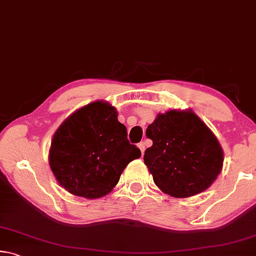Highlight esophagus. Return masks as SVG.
Listing matches in <instances>:
<instances>
[{"mask_svg":"<svg viewBox=\"0 0 256 256\" xmlns=\"http://www.w3.org/2000/svg\"><path fill=\"white\" fill-rule=\"evenodd\" d=\"M138 149L141 150V154H142V156H144V150H146V146H144V142H140V144H138Z\"/></svg>","mask_w":256,"mask_h":256,"instance_id":"esophagus-1","label":"esophagus"}]
</instances>
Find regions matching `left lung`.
<instances>
[{
    "instance_id": "obj_1",
    "label": "left lung",
    "mask_w": 256,
    "mask_h": 256,
    "mask_svg": "<svg viewBox=\"0 0 256 256\" xmlns=\"http://www.w3.org/2000/svg\"><path fill=\"white\" fill-rule=\"evenodd\" d=\"M146 136L152 140V146L146 150L144 164L156 185L170 196L188 198L201 193L222 172V146L192 110L158 114Z\"/></svg>"
}]
</instances>
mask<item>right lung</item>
<instances>
[{
  "label": "right lung",
  "mask_w": 256,
  "mask_h": 256,
  "mask_svg": "<svg viewBox=\"0 0 256 256\" xmlns=\"http://www.w3.org/2000/svg\"><path fill=\"white\" fill-rule=\"evenodd\" d=\"M140 156V149L128 142L116 108L97 100L60 125L48 160L55 178L68 192L98 198L115 188L125 167Z\"/></svg>",
  "instance_id": "1"
}]
</instances>
